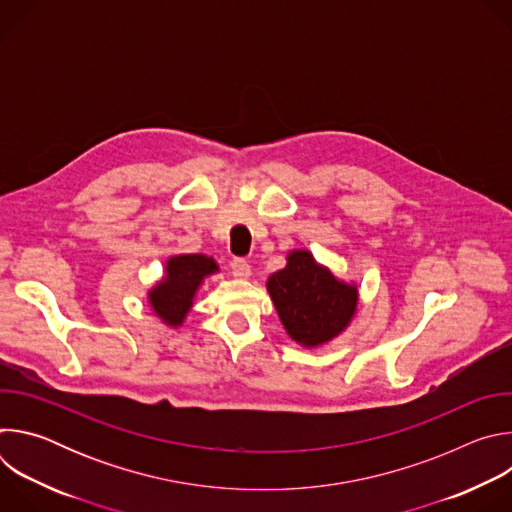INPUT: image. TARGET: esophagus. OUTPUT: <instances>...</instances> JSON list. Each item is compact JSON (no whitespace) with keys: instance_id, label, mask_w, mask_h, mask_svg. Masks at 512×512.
<instances>
[{"instance_id":"1","label":"esophagus","mask_w":512,"mask_h":512,"mask_svg":"<svg viewBox=\"0 0 512 512\" xmlns=\"http://www.w3.org/2000/svg\"><path fill=\"white\" fill-rule=\"evenodd\" d=\"M231 271L239 279H247L251 275V265L245 259H233L231 261Z\"/></svg>"}]
</instances>
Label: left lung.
Returning a JSON list of instances; mask_svg holds the SVG:
<instances>
[{
  "mask_svg": "<svg viewBox=\"0 0 512 512\" xmlns=\"http://www.w3.org/2000/svg\"><path fill=\"white\" fill-rule=\"evenodd\" d=\"M267 291L285 332L308 348L344 332L358 304L356 285L336 279L302 249L287 255V265L267 279Z\"/></svg>",
  "mask_w": 512,
  "mask_h": 512,
  "instance_id": "1",
  "label": "left lung"
}]
</instances>
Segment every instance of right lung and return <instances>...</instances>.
I'll use <instances>...</instances> for the list:
<instances>
[{"label": "right lung", "instance_id": "1", "mask_svg": "<svg viewBox=\"0 0 512 512\" xmlns=\"http://www.w3.org/2000/svg\"><path fill=\"white\" fill-rule=\"evenodd\" d=\"M218 271L212 257L194 255H174L166 263V275L158 281L148 294L152 310L162 318L164 324L176 328L184 322L192 308V300L204 277Z\"/></svg>", "mask_w": 512, "mask_h": 512}]
</instances>
